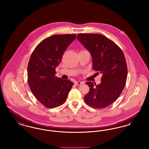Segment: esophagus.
Instances as JSON below:
<instances>
[{
  "label": "esophagus",
  "mask_w": 149,
  "mask_h": 149,
  "mask_svg": "<svg viewBox=\"0 0 149 149\" xmlns=\"http://www.w3.org/2000/svg\"><path fill=\"white\" fill-rule=\"evenodd\" d=\"M83 84V83L81 82V81H75V85H80V84Z\"/></svg>",
  "instance_id": "34e87169"
}]
</instances>
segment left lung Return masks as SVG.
I'll return each mask as SVG.
<instances>
[{"instance_id":"obj_1","label":"left lung","mask_w":149,"mask_h":149,"mask_svg":"<svg viewBox=\"0 0 149 149\" xmlns=\"http://www.w3.org/2000/svg\"><path fill=\"white\" fill-rule=\"evenodd\" d=\"M78 40L90 51L93 58V69L101 73V83L86 82L89 92L84 96L90 107L102 109L110 106L120 97L127 78V66L122 50L104 36L80 33Z\"/></svg>"}]
</instances>
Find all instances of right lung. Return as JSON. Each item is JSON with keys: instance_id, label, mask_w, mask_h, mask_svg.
<instances>
[{"instance_id": "add662e5", "label": "right lung", "mask_w": 149, "mask_h": 149, "mask_svg": "<svg viewBox=\"0 0 149 149\" xmlns=\"http://www.w3.org/2000/svg\"><path fill=\"white\" fill-rule=\"evenodd\" d=\"M76 35H55L42 40L33 51L27 67L28 83L36 99L53 108L66 101L74 83L55 76V68Z\"/></svg>"}]
</instances>
